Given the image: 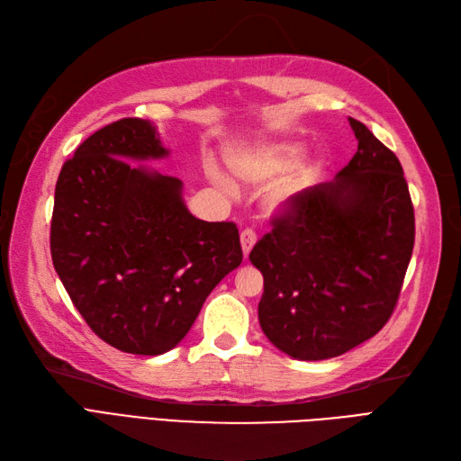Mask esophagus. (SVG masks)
I'll return each mask as SVG.
<instances>
[{
  "instance_id": "esophagus-1",
  "label": "esophagus",
  "mask_w": 461,
  "mask_h": 461,
  "mask_svg": "<svg viewBox=\"0 0 461 461\" xmlns=\"http://www.w3.org/2000/svg\"><path fill=\"white\" fill-rule=\"evenodd\" d=\"M255 243H257V233H255V230H250V228L243 230V231H241V249H243L245 258L249 257V252H250L252 247H255Z\"/></svg>"
}]
</instances>
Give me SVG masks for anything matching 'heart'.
<instances>
[{
  "mask_svg": "<svg viewBox=\"0 0 461 461\" xmlns=\"http://www.w3.org/2000/svg\"><path fill=\"white\" fill-rule=\"evenodd\" d=\"M306 155L303 143H277L268 147H252V149L235 151L228 158V167L233 177L245 184H266L277 176H284L301 165ZM289 195L279 193L268 201L272 211L284 209Z\"/></svg>",
  "mask_w": 461,
  "mask_h": 461,
  "instance_id": "heart-1",
  "label": "heart"
}]
</instances>
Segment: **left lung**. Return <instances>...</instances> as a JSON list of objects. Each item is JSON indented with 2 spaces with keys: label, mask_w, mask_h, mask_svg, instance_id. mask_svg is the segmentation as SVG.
<instances>
[{
  "label": "left lung",
  "mask_w": 461,
  "mask_h": 461,
  "mask_svg": "<svg viewBox=\"0 0 461 461\" xmlns=\"http://www.w3.org/2000/svg\"><path fill=\"white\" fill-rule=\"evenodd\" d=\"M358 151L333 182L296 193L250 250L264 276V335L296 360H328L381 331L413 250L402 165L348 118Z\"/></svg>",
  "instance_id": "1"
}]
</instances>
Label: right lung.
Returning a JSON list of instances; mask_svg holds the SVG:
<instances>
[{
	"instance_id": "1",
	"label": "right lung",
	"mask_w": 461,
	"mask_h": 461,
	"mask_svg": "<svg viewBox=\"0 0 461 461\" xmlns=\"http://www.w3.org/2000/svg\"><path fill=\"white\" fill-rule=\"evenodd\" d=\"M167 155L149 121L122 118L92 133L55 185V272L92 331L130 354L174 348L243 260L233 221L195 218L177 177L130 162Z\"/></svg>"
}]
</instances>
